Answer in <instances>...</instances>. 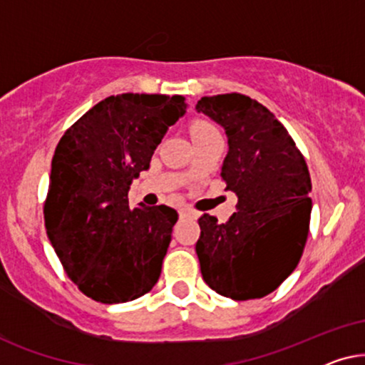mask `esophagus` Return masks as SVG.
<instances>
[{
    "label": "esophagus",
    "instance_id": "esophagus-1",
    "mask_svg": "<svg viewBox=\"0 0 365 365\" xmlns=\"http://www.w3.org/2000/svg\"><path fill=\"white\" fill-rule=\"evenodd\" d=\"M178 213H180V218H192V217H195V215H197L195 212H193V210H188V208H180Z\"/></svg>",
    "mask_w": 365,
    "mask_h": 365
}]
</instances>
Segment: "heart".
I'll list each match as a JSON object with an SVG mask.
<instances>
[{"instance_id":"obj_1","label":"heart","mask_w":365,"mask_h":365,"mask_svg":"<svg viewBox=\"0 0 365 365\" xmlns=\"http://www.w3.org/2000/svg\"><path fill=\"white\" fill-rule=\"evenodd\" d=\"M212 132H217V130L213 128V125L208 123V121L198 120L190 126L192 138H198V137H202V135H207V133H212Z\"/></svg>"}]
</instances>
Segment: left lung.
<instances>
[{"label":"left lung","mask_w":365,"mask_h":365,"mask_svg":"<svg viewBox=\"0 0 365 365\" xmlns=\"http://www.w3.org/2000/svg\"><path fill=\"white\" fill-rule=\"evenodd\" d=\"M195 110L225 130L220 175L237 195L225 223L208 213L198 220L202 277L223 297H265L302 257L312 210L307 163L285 126L250 96H203Z\"/></svg>","instance_id":"obj_1"}]
</instances>
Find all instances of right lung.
<instances>
[{
  "label": "right lung",
  "mask_w": 365,
  "mask_h": 365,
  "mask_svg": "<svg viewBox=\"0 0 365 365\" xmlns=\"http://www.w3.org/2000/svg\"><path fill=\"white\" fill-rule=\"evenodd\" d=\"M187 106L180 95L108 96L58 143L46 232L68 277L96 302H128L158 282L178 213L143 203L132 210L128 190Z\"/></svg>",
  "instance_id": "obj_1"
}]
</instances>
